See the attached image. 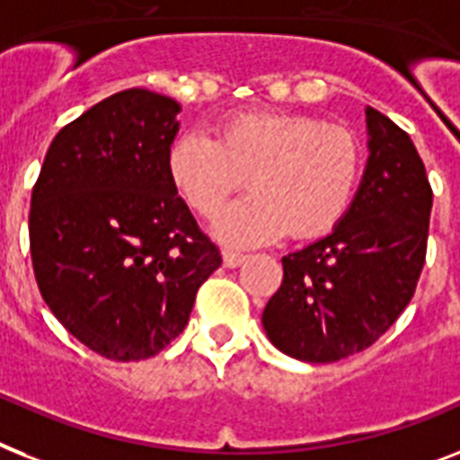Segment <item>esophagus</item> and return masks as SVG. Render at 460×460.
I'll use <instances>...</instances> for the list:
<instances>
[{
  "instance_id": "34e87169",
  "label": "esophagus",
  "mask_w": 460,
  "mask_h": 460,
  "mask_svg": "<svg viewBox=\"0 0 460 460\" xmlns=\"http://www.w3.org/2000/svg\"><path fill=\"white\" fill-rule=\"evenodd\" d=\"M222 260H224V267L236 269V267H241L243 262H245V255H243V252H236V250L224 248L222 250Z\"/></svg>"
}]
</instances>
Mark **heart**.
Instances as JSON below:
<instances>
[{"mask_svg":"<svg viewBox=\"0 0 460 460\" xmlns=\"http://www.w3.org/2000/svg\"><path fill=\"white\" fill-rule=\"evenodd\" d=\"M167 170L177 191L203 217L217 212L248 177L250 193L215 217V234L257 245L293 234L312 238L345 217L359 181V141L345 127L286 113H241L222 122L217 139L181 134Z\"/></svg>","mask_w":460,"mask_h":460,"instance_id":"obj_1","label":"heart"}]
</instances>
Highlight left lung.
Wrapping results in <instances>:
<instances>
[{"mask_svg":"<svg viewBox=\"0 0 460 460\" xmlns=\"http://www.w3.org/2000/svg\"><path fill=\"white\" fill-rule=\"evenodd\" d=\"M359 191L326 238L283 257L262 326L293 359L331 364L364 352L397 321L425 264L432 189L411 137L366 108Z\"/></svg>","mask_w":460,"mask_h":460,"instance_id":"1","label":"left lung"}]
</instances>
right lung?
Returning <instances> with one entry per match:
<instances>
[{"instance_id": "add662e5", "label": "right lung", "mask_w": 460, "mask_h": 460, "mask_svg": "<svg viewBox=\"0 0 460 460\" xmlns=\"http://www.w3.org/2000/svg\"><path fill=\"white\" fill-rule=\"evenodd\" d=\"M179 111L148 89L108 96L56 134L32 189L40 293L66 331L106 359L165 349L222 264L167 170Z\"/></svg>"}]
</instances>
